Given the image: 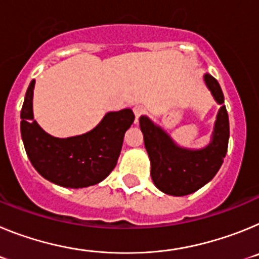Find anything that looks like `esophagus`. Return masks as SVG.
Listing matches in <instances>:
<instances>
[{
  "label": "esophagus",
  "instance_id": "esophagus-1",
  "mask_svg": "<svg viewBox=\"0 0 259 259\" xmlns=\"http://www.w3.org/2000/svg\"><path fill=\"white\" fill-rule=\"evenodd\" d=\"M145 111L146 110L143 105H136V106L134 107V113H135V115H136V120L140 118L141 115H144V114H145Z\"/></svg>",
  "mask_w": 259,
  "mask_h": 259
}]
</instances>
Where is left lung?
<instances>
[{
    "label": "left lung",
    "mask_w": 259,
    "mask_h": 259,
    "mask_svg": "<svg viewBox=\"0 0 259 259\" xmlns=\"http://www.w3.org/2000/svg\"><path fill=\"white\" fill-rule=\"evenodd\" d=\"M203 77L217 102L222 105L215 122L212 141L205 149H182L146 116L140 118L144 144L152 163V180L159 191L171 196H187L209 183L221 168L227 153L230 123L223 92L215 77L209 74Z\"/></svg>",
    "instance_id": "1"
}]
</instances>
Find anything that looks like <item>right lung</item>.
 Here are the masks:
<instances>
[{"label":"right lung","mask_w":259,"mask_h":259,"mask_svg":"<svg viewBox=\"0 0 259 259\" xmlns=\"http://www.w3.org/2000/svg\"><path fill=\"white\" fill-rule=\"evenodd\" d=\"M35 80L27 89L20 111V132L32 166L42 178L66 188L95 185L116 166L125 131L135 120L131 109L107 113L91 132L67 139L48 135L33 120Z\"/></svg>","instance_id":"1"}]
</instances>
